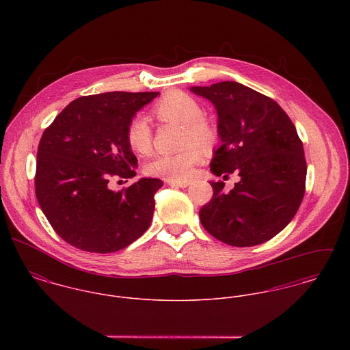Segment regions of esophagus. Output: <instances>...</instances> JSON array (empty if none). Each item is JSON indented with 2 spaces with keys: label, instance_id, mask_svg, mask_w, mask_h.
<instances>
[{
  "label": "esophagus",
  "instance_id": "34e87169",
  "mask_svg": "<svg viewBox=\"0 0 350 350\" xmlns=\"http://www.w3.org/2000/svg\"><path fill=\"white\" fill-rule=\"evenodd\" d=\"M171 187H180V189H186L190 183L189 182H178V180H168L167 182Z\"/></svg>",
  "mask_w": 350,
  "mask_h": 350
}]
</instances>
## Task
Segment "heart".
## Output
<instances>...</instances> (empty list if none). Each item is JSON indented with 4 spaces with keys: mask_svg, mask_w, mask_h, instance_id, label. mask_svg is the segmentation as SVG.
Returning <instances> with one entry per match:
<instances>
[{
    "mask_svg": "<svg viewBox=\"0 0 350 350\" xmlns=\"http://www.w3.org/2000/svg\"><path fill=\"white\" fill-rule=\"evenodd\" d=\"M153 116L165 124L182 125L180 147L172 153L154 156L148 165L150 175L168 180H187L203 159V148H211L219 137L217 126L203 117L204 110L198 100L180 90H170L152 107ZM131 150L147 154L152 147V128L143 116L133 117L125 133Z\"/></svg>",
    "mask_w": 350,
    "mask_h": 350,
    "instance_id": "heart-1",
    "label": "heart"
}]
</instances>
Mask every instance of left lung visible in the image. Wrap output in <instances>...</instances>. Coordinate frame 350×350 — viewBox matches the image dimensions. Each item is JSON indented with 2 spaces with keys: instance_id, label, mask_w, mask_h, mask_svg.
Wrapping results in <instances>:
<instances>
[{
  "instance_id": "8db88e82",
  "label": "left lung",
  "mask_w": 350,
  "mask_h": 350,
  "mask_svg": "<svg viewBox=\"0 0 350 350\" xmlns=\"http://www.w3.org/2000/svg\"><path fill=\"white\" fill-rule=\"evenodd\" d=\"M190 90L217 110L222 146L211 172L241 178L226 194L224 182H210L213 198L200 210L202 226L232 247L271 240L291 222L304 196L307 165L295 125L275 100L239 82Z\"/></svg>"
}]
</instances>
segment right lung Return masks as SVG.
Here are the masks:
<instances>
[{
    "label": "right lung",
    "mask_w": 350,
    "mask_h": 350,
    "mask_svg": "<svg viewBox=\"0 0 350 350\" xmlns=\"http://www.w3.org/2000/svg\"><path fill=\"white\" fill-rule=\"evenodd\" d=\"M159 93L113 92L68 103L44 131L35 175L38 202L53 230L86 252L124 250L150 228L160 179L142 178L121 191L113 178L136 175L125 133L135 114Z\"/></svg>",
    "instance_id": "right-lung-1"
}]
</instances>
